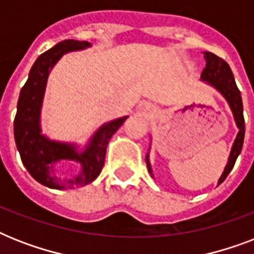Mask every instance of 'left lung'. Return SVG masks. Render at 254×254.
<instances>
[{
    "label": "left lung",
    "instance_id": "obj_1",
    "mask_svg": "<svg viewBox=\"0 0 254 254\" xmlns=\"http://www.w3.org/2000/svg\"><path fill=\"white\" fill-rule=\"evenodd\" d=\"M204 58L205 61H207V64H205V68L201 72V79L208 81L209 84L213 85L227 99L229 107H231V109L233 112L237 127H239V134H237L236 139H235V143H233L228 163L225 166L224 173H223V175L219 179V185H220V183H223L225 181V178L228 177V174L231 173V170L235 166L237 157H239V154L241 153V149H243V143H244L245 121L244 113H243V100H241V93L239 91V88H237L235 77H233L232 69H231L228 63L224 59H221L220 57H217V55H215L212 53H208V51L204 53ZM146 165L149 173L153 177L150 162H149L147 157Z\"/></svg>",
    "mask_w": 254,
    "mask_h": 254
}]
</instances>
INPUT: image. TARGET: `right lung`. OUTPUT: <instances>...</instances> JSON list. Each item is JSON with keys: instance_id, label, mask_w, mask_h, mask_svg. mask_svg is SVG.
Returning a JSON list of instances; mask_svg holds the SVG:
<instances>
[{"instance_id": "1", "label": "right lung", "mask_w": 254, "mask_h": 254, "mask_svg": "<svg viewBox=\"0 0 254 254\" xmlns=\"http://www.w3.org/2000/svg\"><path fill=\"white\" fill-rule=\"evenodd\" d=\"M85 41L59 42L53 49L38 58L30 69L29 79L22 87L18 99L17 115L14 119V138L30 175L50 189H76L91 183L99 177L105 161V153L109 139L127 117L105 124L92 138L87 150L77 154L71 145L50 141L41 134L39 112L45 93L46 81L50 69L53 68L63 54L88 47ZM61 159H75L82 163V173L72 181H62L53 174V163Z\"/></svg>"}]
</instances>
